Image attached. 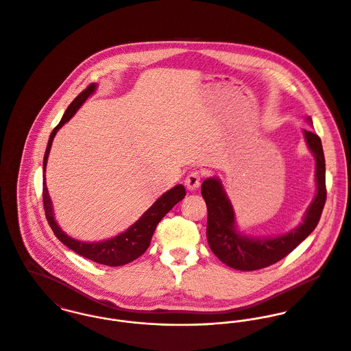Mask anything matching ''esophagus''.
Listing matches in <instances>:
<instances>
[{
    "mask_svg": "<svg viewBox=\"0 0 351 351\" xmlns=\"http://www.w3.org/2000/svg\"><path fill=\"white\" fill-rule=\"evenodd\" d=\"M200 186V175L199 172H191L186 178V187L189 191H196Z\"/></svg>",
    "mask_w": 351,
    "mask_h": 351,
    "instance_id": "1",
    "label": "esophagus"
}]
</instances>
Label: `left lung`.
Here are the masks:
<instances>
[{"label":"left lung","mask_w":351,"mask_h":351,"mask_svg":"<svg viewBox=\"0 0 351 351\" xmlns=\"http://www.w3.org/2000/svg\"><path fill=\"white\" fill-rule=\"evenodd\" d=\"M312 125L311 117H306ZM304 141L315 157L316 193L302 222L287 233L274 237L246 235L238 229L232 200L218 176L202 184V196L207 206V242L213 253L237 271H257L269 267L289 254L315 230L326 203V161L317 134L303 130Z\"/></svg>","instance_id":"obj_1"}]
</instances>
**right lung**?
<instances>
[{
	"label": "right lung",
	"instance_id": "1",
	"mask_svg": "<svg viewBox=\"0 0 351 351\" xmlns=\"http://www.w3.org/2000/svg\"><path fill=\"white\" fill-rule=\"evenodd\" d=\"M97 83L90 84L84 91H82L78 97L70 104L67 110L64 112L63 117L58 126L52 130L47 149L44 154V160H43V204L45 210V217L47 221L52 229L56 238L67 247L78 253L79 256L88 258L94 263L108 265V267H121L125 264L132 263L133 260L138 258L144 252L148 249L152 235L156 230L157 223L165 217V214L176 204L179 203L184 196H186V189L183 184H178L173 189L168 190L167 193L161 195L156 202L132 225L129 226L125 232L118 234L116 237H112L109 239L104 241H97V242H86V241H79L69 234L64 233L63 229L59 226L55 213H53V206L51 202V196L48 194L47 189V182H45V169H47V161L49 156V151L52 147V141L58 133V130L69 122L71 118L75 116L78 112L79 108L86 102L87 98H90L95 91H97Z\"/></svg>",
	"mask_w": 351,
	"mask_h": 351
}]
</instances>
